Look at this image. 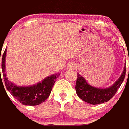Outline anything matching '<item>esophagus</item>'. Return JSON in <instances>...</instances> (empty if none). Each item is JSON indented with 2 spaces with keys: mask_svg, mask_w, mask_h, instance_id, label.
Wrapping results in <instances>:
<instances>
[{
  "mask_svg": "<svg viewBox=\"0 0 129 129\" xmlns=\"http://www.w3.org/2000/svg\"><path fill=\"white\" fill-rule=\"evenodd\" d=\"M76 65L74 63V62H70L68 64V65L67 66V69H74V68H76Z\"/></svg>",
  "mask_w": 129,
  "mask_h": 129,
  "instance_id": "1",
  "label": "esophagus"
}]
</instances>
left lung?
I'll return each mask as SVG.
<instances>
[{
  "instance_id": "left-lung-1",
  "label": "left lung",
  "mask_w": 129,
  "mask_h": 129,
  "mask_svg": "<svg viewBox=\"0 0 129 129\" xmlns=\"http://www.w3.org/2000/svg\"><path fill=\"white\" fill-rule=\"evenodd\" d=\"M129 60V57H128ZM129 74V69H128ZM126 76V64L123 72L118 79L106 88H99L89 85L81 75L78 74V78L76 83V90L78 97L84 101L92 105L103 104L112 99L115 94L117 89L121 86Z\"/></svg>"
}]
</instances>
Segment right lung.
Wrapping results in <instances>:
<instances>
[{
    "label": "right lung",
    "instance_id": "obj_1",
    "mask_svg": "<svg viewBox=\"0 0 129 129\" xmlns=\"http://www.w3.org/2000/svg\"><path fill=\"white\" fill-rule=\"evenodd\" d=\"M6 53L7 48H5L3 57H2V70H3V78L5 82V85L11 94L14 96V98L25 106H37L44 102L48 98L53 86L54 85L55 80L60 74H54L48 76L42 81L36 84L29 86H19L14 84L7 77L6 68H5V61H6ZM1 83H3L1 76ZM4 87V86H3ZM5 89V88H4Z\"/></svg>",
    "mask_w": 129,
    "mask_h": 129
}]
</instances>
